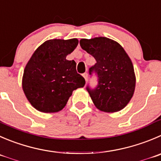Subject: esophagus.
I'll return each mask as SVG.
<instances>
[{"instance_id": "obj_1", "label": "esophagus", "mask_w": 161, "mask_h": 161, "mask_svg": "<svg viewBox=\"0 0 161 161\" xmlns=\"http://www.w3.org/2000/svg\"><path fill=\"white\" fill-rule=\"evenodd\" d=\"M82 76H83V77L85 78V80L87 81V80H88V73H83V74H82Z\"/></svg>"}]
</instances>
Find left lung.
<instances>
[{"label": "left lung", "instance_id": "8db88e82", "mask_svg": "<svg viewBox=\"0 0 161 161\" xmlns=\"http://www.w3.org/2000/svg\"><path fill=\"white\" fill-rule=\"evenodd\" d=\"M80 45L96 61L89 73H97L98 86L94 90L87 87L95 106L108 113L123 109L134 96L136 85L134 65L123 47L106 37L81 39Z\"/></svg>", "mask_w": 161, "mask_h": 161}]
</instances>
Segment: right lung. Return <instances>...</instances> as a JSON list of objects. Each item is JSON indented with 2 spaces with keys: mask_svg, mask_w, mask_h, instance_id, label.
<instances>
[{
  "mask_svg": "<svg viewBox=\"0 0 161 161\" xmlns=\"http://www.w3.org/2000/svg\"><path fill=\"white\" fill-rule=\"evenodd\" d=\"M77 39H50L34 52L26 65L22 88L33 108L43 113L58 112L66 105L74 90L83 88L85 80L69 61L78 45Z\"/></svg>",
  "mask_w": 161,
  "mask_h": 161,
  "instance_id": "add662e5",
  "label": "right lung"
}]
</instances>
